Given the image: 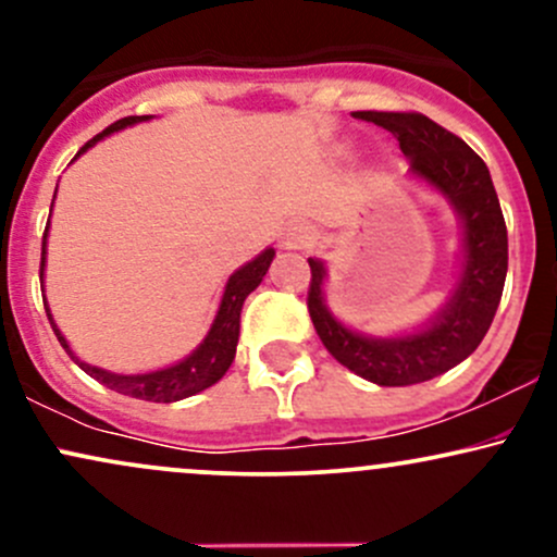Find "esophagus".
I'll return each mask as SVG.
<instances>
[{"instance_id": "34e87169", "label": "esophagus", "mask_w": 557, "mask_h": 557, "mask_svg": "<svg viewBox=\"0 0 557 557\" xmlns=\"http://www.w3.org/2000/svg\"><path fill=\"white\" fill-rule=\"evenodd\" d=\"M314 243V233H311L309 227L304 225H293L290 230H287V238H285V246L290 248H306Z\"/></svg>"}]
</instances>
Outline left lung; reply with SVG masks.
I'll return each instance as SVG.
<instances>
[{"instance_id":"obj_1","label":"left lung","mask_w":557,"mask_h":557,"mask_svg":"<svg viewBox=\"0 0 557 557\" xmlns=\"http://www.w3.org/2000/svg\"><path fill=\"white\" fill-rule=\"evenodd\" d=\"M354 117L393 133L411 159L413 175L450 198L463 220V272L450 304L430 327L408 337L380 341L343 327L324 306V264L317 259H309L306 306L324 348L345 369L382 387L419 385L469 359L487 335L508 272V230L487 164L456 133L419 112L367 110L354 112Z\"/></svg>"}]
</instances>
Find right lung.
Wrapping results in <instances>:
<instances>
[{
	"instance_id": "add662e5",
	"label": "right lung",
	"mask_w": 557,
	"mask_h": 557,
	"mask_svg": "<svg viewBox=\"0 0 557 557\" xmlns=\"http://www.w3.org/2000/svg\"><path fill=\"white\" fill-rule=\"evenodd\" d=\"M149 117L151 114H140V117L138 114H131V117L117 120V123H112L107 131H101L99 136H94L91 140H88V144L83 146L75 157H81L88 146H94L96 140L110 136V133L123 131V127L136 125V123H140V120H149ZM47 230H44V240H41V270H38L41 277H44V259H47ZM272 257H274V251L272 248H267L264 253H259L257 259L248 261L246 267H240V270L227 280L225 296H222L220 311H216L214 324H212V330H209L207 341L198 345V348L185 361L175 363V367L159 369V372L112 374V372H104V369H99V367H91V363L81 361L78 356L70 350V345L65 343V337H62V332L57 330L49 309H47V317H49V322H52L57 341H60L62 348L67 350L70 359L78 363V367L88 376H94L96 382H101V385L114 389V393L131 395V398H138V400H151V403L183 400V398H188V395H196V393H201V389L212 387L216 380H222V376H225L230 363H233V359H235V345H238L243 300H246L248 293H251L253 287L261 283V277H264L267 270H270Z\"/></svg>"
}]
</instances>
